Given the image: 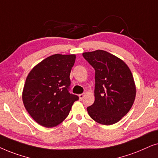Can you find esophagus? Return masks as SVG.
Returning <instances> with one entry per match:
<instances>
[{
  "mask_svg": "<svg viewBox=\"0 0 158 158\" xmlns=\"http://www.w3.org/2000/svg\"><path fill=\"white\" fill-rule=\"evenodd\" d=\"M84 97H85V94H79V100H82V99H83V98H84Z\"/></svg>",
  "mask_w": 158,
  "mask_h": 158,
  "instance_id": "34e87169",
  "label": "esophagus"
}]
</instances>
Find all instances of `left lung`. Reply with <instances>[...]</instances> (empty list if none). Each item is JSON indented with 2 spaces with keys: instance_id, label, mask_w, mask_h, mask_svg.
<instances>
[{
  "instance_id": "1",
  "label": "left lung",
  "mask_w": 158,
  "mask_h": 158,
  "mask_svg": "<svg viewBox=\"0 0 158 158\" xmlns=\"http://www.w3.org/2000/svg\"><path fill=\"white\" fill-rule=\"evenodd\" d=\"M95 70L94 102L87 108L89 116L102 125H112L127 114L133 106L136 87L127 64L102 50L84 52Z\"/></svg>"
}]
</instances>
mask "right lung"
Returning a JSON list of instances; mask_svg holds the SVG:
<instances>
[{
    "label": "right lung",
    "mask_w": 158,
    "mask_h": 158,
    "mask_svg": "<svg viewBox=\"0 0 158 158\" xmlns=\"http://www.w3.org/2000/svg\"><path fill=\"white\" fill-rule=\"evenodd\" d=\"M75 60V55H52L36 65L27 76L23 102L40 125L50 128L60 124L68 116L73 102L79 100L69 91Z\"/></svg>",
    "instance_id": "1"
}]
</instances>
